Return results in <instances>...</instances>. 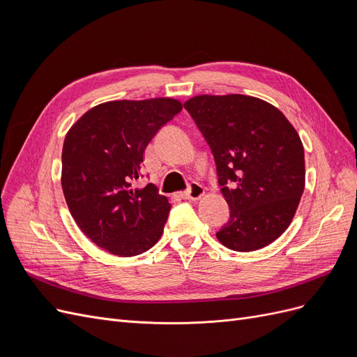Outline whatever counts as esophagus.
I'll return each mask as SVG.
<instances>
[{"label": "esophagus", "mask_w": 357, "mask_h": 357, "mask_svg": "<svg viewBox=\"0 0 357 357\" xmlns=\"http://www.w3.org/2000/svg\"><path fill=\"white\" fill-rule=\"evenodd\" d=\"M204 193H205V189L199 185V183H192L190 188H189L186 192L181 193V198L197 201V199H199L201 197H204Z\"/></svg>", "instance_id": "obj_1"}]
</instances>
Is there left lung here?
<instances>
[{
    "label": "left lung",
    "mask_w": 357,
    "mask_h": 357,
    "mask_svg": "<svg viewBox=\"0 0 357 357\" xmlns=\"http://www.w3.org/2000/svg\"><path fill=\"white\" fill-rule=\"evenodd\" d=\"M185 109L211 149L231 208L218 240L235 252L271 244L289 228L305 186L296 129L277 107L240 93L198 95Z\"/></svg>",
    "instance_id": "1"
}]
</instances>
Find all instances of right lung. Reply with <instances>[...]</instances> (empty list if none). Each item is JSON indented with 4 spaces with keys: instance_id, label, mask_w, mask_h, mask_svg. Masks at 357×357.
<instances>
[{
    "instance_id": "obj_1",
    "label": "right lung",
    "mask_w": 357,
    "mask_h": 357,
    "mask_svg": "<svg viewBox=\"0 0 357 357\" xmlns=\"http://www.w3.org/2000/svg\"><path fill=\"white\" fill-rule=\"evenodd\" d=\"M181 112L174 98L109 101L75 122L62 147V190L73 219L98 247L131 257L152 248L171 204L152 183L134 188L144 150Z\"/></svg>"
}]
</instances>
